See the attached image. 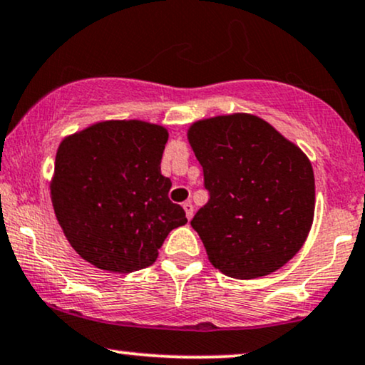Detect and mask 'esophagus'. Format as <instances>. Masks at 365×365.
<instances>
[{
	"label": "esophagus",
	"mask_w": 365,
	"mask_h": 365,
	"mask_svg": "<svg viewBox=\"0 0 365 365\" xmlns=\"http://www.w3.org/2000/svg\"><path fill=\"white\" fill-rule=\"evenodd\" d=\"M183 210H185V216H187L188 221H190L192 216H194V205H192L190 200L183 202Z\"/></svg>",
	"instance_id": "obj_1"
}]
</instances>
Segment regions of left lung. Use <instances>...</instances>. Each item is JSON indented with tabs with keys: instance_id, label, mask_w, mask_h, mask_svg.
I'll return each mask as SVG.
<instances>
[{
	"instance_id": "left-lung-1",
	"label": "left lung",
	"mask_w": 365,
	"mask_h": 365,
	"mask_svg": "<svg viewBox=\"0 0 365 365\" xmlns=\"http://www.w3.org/2000/svg\"><path fill=\"white\" fill-rule=\"evenodd\" d=\"M187 138L210 194L190 222L209 262L241 280L284 267L313 226L309 158L253 113L202 118L188 127Z\"/></svg>"
}]
</instances>
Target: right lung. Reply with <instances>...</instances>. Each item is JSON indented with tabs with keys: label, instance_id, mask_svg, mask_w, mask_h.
<instances>
[{
	"label": "right lung",
	"instance_id": "obj_1",
	"mask_svg": "<svg viewBox=\"0 0 365 365\" xmlns=\"http://www.w3.org/2000/svg\"><path fill=\"white\" fill-rule=\"evenodd\" d=\"M166 140V127L138 118L95 122L61 140L52 205L74 252L96 269H146L170 231L187 225L161 175Z\"/></svg>",
	"mask_w": 365,
	"mask_h": 365
}]
</instances>
